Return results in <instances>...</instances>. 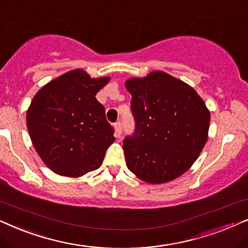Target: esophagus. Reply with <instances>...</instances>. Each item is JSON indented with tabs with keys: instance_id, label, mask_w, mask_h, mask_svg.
Listing matches in <instances>:
<instances>
[{
	"instance_id": "obj_1",
	"label": "esophagus",
	"mask_w": 248,
	"mask_h": 248,
	"mask_svg": "<svg viewBox=\"0 0 248 248\" xmlns=\"http://www.w3.org/2000/svg\"><path fill=\"white\" fill-rule=\"evenodd\" d=\"M114 130H115V135L119 137L122 133V124L121 122H117V124H114Z\"/></svg>"
}]
</instances>
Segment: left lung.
Here are the masks:
<instances>
[{
    "label": "left lung",
    "instance_id": "8db88e82",
    "mask_svg": "<svg viewBox=\"0 0 248 248\" xmlns=\"http://www.w3.org/2000/svg\"><path fill=\"white\" fill-rule=\"evenodd\" d=\"M136 129L124 140L128 169L148 184L169 183L197 160L210 128V111L191 86L164 71L124 82Z\"/></svg>",
    "mask_w": 248,
    "mask_h": 248
}]
</instances>
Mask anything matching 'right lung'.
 Listing matches in <instances>:
<instances>
[{
	"instance_id": "right-lung-1",
	"label": "right lung",
	"mask_w": 248,
	"mask_h": 248,
	"mask_svg": "<svg viewBox=\"0 0 248 248\" xmlns=\"http://www.w3.org/2000/svg\"><path fill=\"white\" fill-rule=\"evenodd\" d=\"M110 77L92 78L81 69L43 86L27 110V128L36 152L53 172L78 178L102 166L114 141L113 128L95 95Z\"/></svg>"
}]
</instances>
